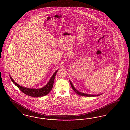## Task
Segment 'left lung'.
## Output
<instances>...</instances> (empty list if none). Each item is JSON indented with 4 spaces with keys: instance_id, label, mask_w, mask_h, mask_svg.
Returning a JSON list of instances; mask_svg holds the SVG:
<instances>
[{
    "instance_id": "8db88e82",
    "label": "left lung",
    "mask_w": 130,
    "mask_h": 130,
    "mask_svg": "<svg viewBox=\"0 0 130 130\" xmlns=\"http://www.w3.org/2000/svg\"><path fill=\"white\" fill-rule=\"evenodd\" d=\"M70 83L71 84V86L72 87V89L73 90V91H75V92L78 94L80 95V96H85V97H95V96H99V95H101V94L99 95H90V94H85V93H82V92H80L79 91H77L75 88L73 86L72 83H71V81L70 80Z\"/></svg>"
}]
</instances>
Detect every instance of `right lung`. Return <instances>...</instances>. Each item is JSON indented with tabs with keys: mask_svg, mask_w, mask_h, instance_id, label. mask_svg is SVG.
<instances>
[{
	"mask_svg": "<svg viewBox=\"0 0 130 130\" xmlns=\"http://www.w3.org/2000/svg\"><path fill=\"white\" fill-rule=\"evenodd\" d=\"M58 71H56L53 75L51 77V78L50 79L48 83H47V84L45 86L38 89H30V88H25L24 87H22L12 79V78L10 76V78L12 80V82L14 83L16 86L17 87L20 91L23 92L24 94L27 95L28 96L33 97H43L46 95L48 94L51 91L53 85V83L55 79V76L58 72Z\"/></svg>",
	"mask_w": 130,
	"mask_h": 130,
	"instance_id": "1",
	"label": "right lung"
}]
</instances>
